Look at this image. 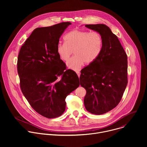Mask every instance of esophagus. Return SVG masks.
<instances>
[{"instance_id": "obj_1", "label": "esophagus", "mask_w": 147, "mask_h": 147, "mask_svg": "<svg viewBox=\"0 0 147 147\" xmlns=\"http://www.w3.org/2000/svg\"><path fill=\"white\" fill-rule=\"evenodd\" d=\"M76 73L77 74L78 77H80V72L79 71H76Z\"/></svg>"}]
</instances>
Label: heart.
<instances>
[{
  "label": "heart",
  "mask_w": 147,
  "mask_h": 147,
  "mask_svg": "<svg viewBox=\"0 0 147 147\" xmlns=\"http://www.w3.org/2000/svg\"><path fill=\"white\" fill-rule=\"evenodd\" d=\"M65 43H59L56 51L63 61H67L73 51L75 54L67 62V67L79 70L86 63L91 64L99 56L103 47L102 35L96 31L73 30L64 36Z\"/></svg>",
  "instance_id": "b5f03b06"
}]
</instances>
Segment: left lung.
Wrapping results in <instances>:
<instances>
[{
    "label": "left lung",
    "mask_w": 147,
    "mask_h": 147,
    "mask_svg": "<svg viewBox=\"0 0 147 147\" xmlns=\"http://www.w3.org/2000/svg\"><path fill=\"white\" fill-rule=\"evenodd\" d=\"M85 26L102 35L103 47L98 58L81 71L80 85L87 91L84 103L89 112L102 115L117 105L127 87V56L107 26Z\"/></svg>",
    "instance_id": "obj_1"
}]
</instances>
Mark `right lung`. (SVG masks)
<instances>
[{
  "instance_id": "right-lung-1",
  "label": "right lung",
  "mask_w": 147,
  "mask_h": 147,
  "mask_svg": "<svg viewBox=\"0 0 147 147\" xmlns=\"http://www.w3.org/2000/svg\"><path fill=\"white\" fill-rule=\"evenodd\" d=\"M70 22L35 29L20 49L17 72L20 88L31 107L47 118L61 116L66 96L80 86L77 74L67 70L56 48Z\"/></svg>"
}]
</instances>
